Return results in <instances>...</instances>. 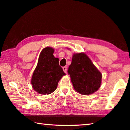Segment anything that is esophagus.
<instances>
[{"instance_id": "1", "label": "esophagus", "mask_w": 130, "mask_h": 130, "mask_svg": "<svg viewBox=\"0 0 130 130\" xmlns=\"http://www.w3.org/2000/svg\"><path fill=\"white\" fill-rule=\"evenodd\" d=\"M63 71H64V73H67V67H66V66L63 67Z\"/></svg>"}]
</instances>
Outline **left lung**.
<instances>
[{
	"instance_id": "obj_1",
	"label": "left lung",
	"mask_w": 130,
	"mask_h": 130,
	"mask_svg": "<svg viewBox=\"0 0 130 130\" xmlns=\"http://www.w3.org/2000/svg\"><path fill=\"white\" fill-rule=\"evenodd\" d=\"M68 73L75 91L82 95H90L101 87L102 74L84 53H74Z\"/></svg>"
}]
</instances>
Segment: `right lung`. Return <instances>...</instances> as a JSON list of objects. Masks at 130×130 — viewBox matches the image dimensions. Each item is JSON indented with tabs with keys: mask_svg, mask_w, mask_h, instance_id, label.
Segmentation results:
<instances>
[{
	"mask_svg": "<svg viewBox=\"0 0 130 130\" xmlns=\"http://www.w3.org/2000/svg\"><path fill=\"white\" fill-rule=\"evenodd\" d=\"M54 49L46 47L40 53L31 78L34 89L42 95H48L57 88L59 81L65 75L59 66V59L53 56Z\"/></svg>",
	"mask_w": 130,
	"mask_h": 130,
	"instance_id": "1",
	"label": "right lung"
}]
</instances>
